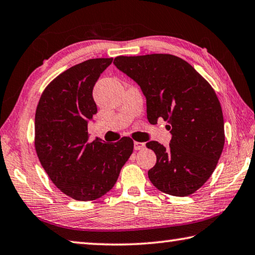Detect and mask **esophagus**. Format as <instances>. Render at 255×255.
<instances>
[{"mask_svg": "<svg viewBox=\"0 0 255 255\" xmlns=\"http://www.w3.org/2000/svg\"><path fill=\"white\" fill-rule=\"evenodd\" d=\"M144 147H145V143H140V141H135V143H133V148L136 150L143 149Z\"/></svg>", "mask_w": 255, "mask_h": 255, "instance_id": "1", "label": "esophagus"}]
</instances>
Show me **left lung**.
<instances>
[{
	"instance_id": "1",
	"label": "left lung",
	"mask_w": 255,
	"mask_h": 255,
	"mask_svg": "<svg viewBox=\"0 0 255 255\" xmlns=\"http://www.w3.org/2000/svg\"><path fill=\"white\" fill-rule=\"evenodd\" d=\"M114 64L140 86L148 122L163 118L169 124V147L155 140L146 143L156 155L148 171L150 182L171 196L196 192L213 174L225 144L223 111L214 89L174 55L118 56Z\"/></svg>"
}]
</instances>
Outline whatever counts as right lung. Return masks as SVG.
<instances>
[{
	"instance_id": "right-lung-1",
	"label": "right lung",
	"mask_w": 255,
	"mask_h": 255,
	"mask_svg": "<svg viewBox=\"0 0 255 255\" xmlns=\"http://www.w3.org/2000/svg\"><path fill=\"white\" fill-rule=\"evenodd\" d=\"M112 58L88 59L46 86L34 117V147L42 167L60 191L79 201L106 195L130 157L133 141H90L88 122L98 112L92 91Z\"/></svg>"
}]
</instances>
